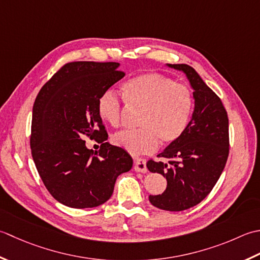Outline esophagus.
<instances>
[{
	"label": "esophagus",
	"instance_id": "1",
	"mask_svg": "<svg viewBox=\"0 0 260 260\" xmlns=\"http://www.w3.org/2000/svg\"><path fill=\"white\" fill-rule=\"evenodd\" d=\"M134 169L136 172H140V173H146L148 171L146 160L144 158H138V159H136L134 164Z\"/></svg>",
	"mask_w": 260,
	"mask_h": 260
}]
</instances>
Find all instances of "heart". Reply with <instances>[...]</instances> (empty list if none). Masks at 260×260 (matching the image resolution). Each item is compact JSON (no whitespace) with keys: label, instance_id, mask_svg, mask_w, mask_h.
Wrapping results in <instances>:
<instances>
[{"label":"heart","instance_id":"heart-1","mask_svg":"<svg viewBox=\"0 0 260 260\" xmlns=\"http://www.w3.org/2000/svg\"><path fill=\"white\" fill-rule=\"evenodd\" d=\"M123 95L132 108L142 110L138 130H121L112 142L134 155L153 151L158 140L162 145L177 141L186 130L193 112V95L189 89L160 74H144L130 78ZM122 105L114 92L107 91L98 101V112L111 125H119Z\"/></svg>","mask_w":260,"mask_h":260}]
</instances>
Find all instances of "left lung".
<instances>
[{
	"label": "left lung",
	"instance_id": "8db88e82",
	"mask_svg": "<svg viewBox=\"0 0 260 260\" xmlns=\"http://www.w3.org/2000/svg\"><path fill=\"white\" fill-rule=\"evenodd\" d=\"M166 66L186 76L193 89L194 111L186 130L149 160L151 173L166 177L164 193L149 195L150 203L166 211H183L203 201L218 182L229 155V120L226 111L193 67L185 63Z\"/></svg>",
	"mask_w": 260,
	"mask_h": 260
}]
</instances>
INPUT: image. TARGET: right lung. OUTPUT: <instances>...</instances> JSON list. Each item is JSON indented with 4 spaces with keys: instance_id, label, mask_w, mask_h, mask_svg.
<instances>
[{
    "instance_id": "right-lung-1",
    "label": "right lung",
    "mask_w": 260,
    "mask_h": 260,
    "mask_svg": "<svg viewBox=\"0 0 260 260\" xmlns=\"http://www.w3.org/2000/svg\"><path fill=\"white\" fill-rule=\"evenodd\" d=\"M119 67V62L66 63L35 101L30 138L35 165L49 193L70 208L107 202L116 177L134 164L128 152L107 141L98 112L101 95L124 76ZM85 135L101 144L94 155Z\"/></svg>"
}]
</instances>
